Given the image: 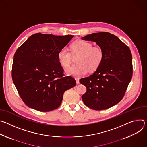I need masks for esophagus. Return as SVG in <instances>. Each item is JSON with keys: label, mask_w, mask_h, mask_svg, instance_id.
I'll use <instances>...</instances> for the list:
<instances>
[{"label": "esophagus", "mask_w": 147, "mask_h": 147, "mask_svg": "<svg viewBox=\"0 0 147 147\" xmlns=\"http://www.w3.org/2000/svg\"><path fill=\"white\" fill-rule=\"evenodd\" d=\"M75 80H76V84H79V79L78 78H75Z\"/></svg>", "instance_id": "obj_1"}]
</instances>
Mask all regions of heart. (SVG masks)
<instances>
[{
    "label": "heart",
    "mask_w": 147,
    "mask_h": 147,
    "mask_svg": "<svg viewBox=\"0 0 147 147\" xmlns=\"http://www.w3.org/2000/svg\"><path fill=\"white\" fill-rule=\"evenodd\" d=\"M71 52L66 48H63L58 53V58L62 67L67 68L71 65L72 55H79L76 65H72L66 70L68 75L79 77L86 74L88 71H94L102 64L105 54L103 49L99 46H93L89 42L77 40L71 45Z\"/></svg>",
    "instance_id": "heart-1"
}]
</instances>
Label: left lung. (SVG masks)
<instances>
[{"label": "left lung", "instance_id": "8db88e82", "mask_svg": "<svg viewBox=\"0 0 147 147\" xmlns=\"http://www.w3.org/2000/svg\"><path fill=\"white\" fill-rule=\"evenodd\" d=\"M82 39L96 42L105 54L104 59L96 72L79 80L86 87L82 99L92 109H109L122 100L131 80V51L117 37L107 32L92 33Z\"/></svg>", "mask_w": 147, "mask_h": 147}]
</instances>
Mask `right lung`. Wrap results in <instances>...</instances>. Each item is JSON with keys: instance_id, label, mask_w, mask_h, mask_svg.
<instances>
[{"instance_id": "right-lung-1", "label": "right lung", "mask_w": 147, "mask_h": 147, "mask_svg": "<svg viewBox=\"0 0 147 147\" xmlns=\"http://www.w3.org/2000/svg\"><path fill=\"white\" fill-rule=\"evenodd\" d=\"M74 37L36 33L16 50L13 61V83L29 107L50 111L61 104L64 92L76 85L75 79L65 76L58 53Z\"/></svg>"}]
</instances>
